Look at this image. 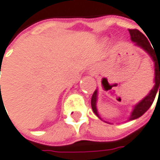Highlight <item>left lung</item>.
Masks as SVG:
<instances>
[{
  "instance_id": "8db88e82",
  "label": "left lung",
  "mask_w": 160,
  "mask_h": 160,
  "mask_svg": "<svg viewBox=\"0 0 160 160\" xmlns=\"http://www.w3.org/2000/svg\"><path fill=\"white\" fill-rule=\"evenodd\" d=\"M129 33L131 36V41L133 42H135L136 46H138L140 48H142L148 55H149L155 64V79L154 82L155 85L154 87L151 89V91L149 92L145 98H143L139 102L135 105L130 117L128 120H134L138 118L139 117H141L148 109L151 107V105L153 104V102L155 100V98L157 96V93H158V98L160 95V53H157L156 51H154L155 49H153L154 47H152L151 43L148 41V39L143 35V34L138 30V29H129ZM97 102H98V90H96L92 96L91 98V106L92 109L94 111V113L100 118L98 112V108H97Z\"/></svg>"
}]
</instances>
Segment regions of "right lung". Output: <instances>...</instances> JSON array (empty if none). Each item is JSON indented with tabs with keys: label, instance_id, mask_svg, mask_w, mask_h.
<instances>
[{
	"label": "right lung",
	"instance_id": "obj_1",
	"mask_svg": "<svg viewBox=\"0 0 160 160\" xmlns=\"http://www.w3.org/2000/svg\"><path fill=\"white\" fill-rule=\"evenodd\" d=\"M0 87H1V86H0Z\"/></svg>",
	"mask_w": 160,
	"mask_h": 160
}]
</instances>
